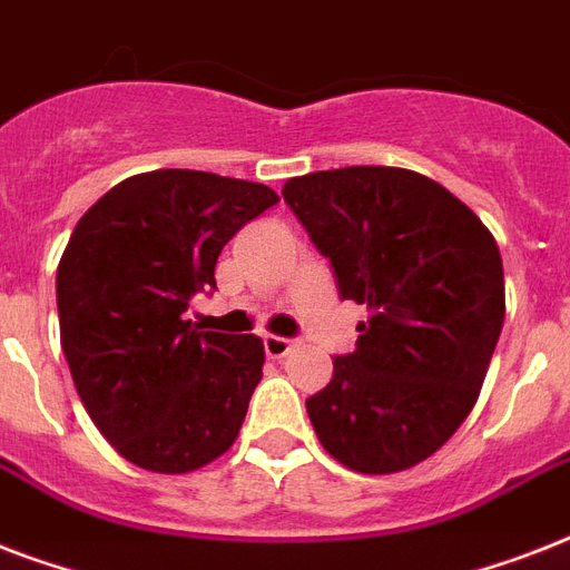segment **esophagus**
Segmentation results:
<instances>
[{
  "mask_svg": "<svg viewBox=\"0 0 570 570\" xmlns=\"http://www.w3.org/2000/svg\"><path fill=\"white\" fill-rule=\"evenodd\" d=\"M263 346H266V355L268 357H286L289 355V352H293L295 348V340H289V337H277V334H268L266 340H263Z\"/></svg>",
  "mask_w": 570,
  "mask_h": 570,
  "instance_id": "1",
  "label": "esophagus"
}]
</instances>
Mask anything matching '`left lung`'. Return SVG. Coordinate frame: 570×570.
I'll use <instances>...</instances> for the list:
<instances>
[{
  "instance_id": "left-lung-1",
  "label": "left lung",
  "mask_w": 570,
  "mask_h": 570,
  "mask_svg": "<svg viewBox=\"0 0 570 570\" xmlns=\"http://www.w3.org/2000/svg\"><path fill=\"white\" fill-rule=\"evenodd\" d=\"M284 200L331 259L340 295L366 304L355 352L307 399L322 446L357 473H399L473 411L505 320L503 259L479 215L405 168L293 177Z\"/></svg>"
}]
</instances>
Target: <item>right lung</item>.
Segmentation results:
<instances>
[{
    "label": "right lung",
    "instance_id": "obj_1",
    "mask_svg": "<svg viewBox=\"0 0 570 570\" xmlns=\"http://www.w3.org/2000/svg\"><path fill=\"white\" fill-rule=\"evenodd\" d=\"M275 204L263 183L165 168L127 177L76 224L56 277L61 348L94 425L138 468L189 473L236 441L263 340L183 313L215 289L224 245Z\"/></svg>",
    "mask_w": 570,
    "mask_h": 570
}]
</instances>
